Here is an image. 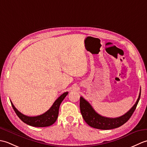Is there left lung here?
<instances>
[{"instance_id":"1","label":"left lung","mask_w":147,"mask_h":147,"mask_svg":"<svg viewBox=\"0 0 147 147\" xmlns=\"http://www.w3.org/2000/svg\"><path fill=\"white\" fill-rule=\"evenodd\" d=\"M140 95H141V92H140L139 96L135 104L128 112H127L125 114L123 115L121 117L115 118L104 117L96 113L92 107V105L89 104V102L84 99L82 96H81L80 102L81 113H82V116L86 123L90 126L94 127V128L99 129H111L117 128L126 123L131 117L134 111H135L137 105H138Z\"/></svg>"}]
</instances>
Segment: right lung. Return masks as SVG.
<instances>
[{"mask_svg":"<svg viewBox=\"0 0 147 147\" xmlns=\"http://www.w3.org/2000/svg\"><path fill=\"white\" fill-rule=\"evenodd\" d=\"M67 94V92L62 93V94L54 102V104L52 105V107L50 108L47 111L45 112L44 114L33 117L27 116V115H25L21 113V112L14 107V105L12 104V102H11V103L12 107L13 108L14 111H15L16 114H17L19 118H20L22 121L24 122V123L34 127H47L49 126H51L52 124H54L56 121V120H57L59 114V106H60L61 102Z\"/></svg>","mask_w":147,"mask_h":147,"instance_id":"add662e5","label":"right lung"}]
</instances>
